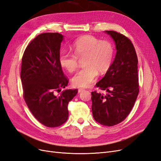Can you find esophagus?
<instances>
[{"instance_id": "esophagus-1", "label": "esophagus", "mask_w": 161, "mask_h": 161, "mask_svg": "<svg viewBox=\"0 0 161 161\" xmlns=\"http://www.w3.org/2000/svg\"><path fill=\"white\" fill-rule=\"evenodd\" d=\"M84 91L83 89H79V90H78V92H79L80 93V92H81L82 91Z\"/></svg>"}]
</instances>
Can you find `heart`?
Segmentation results:
<instances>
[{"label":"heart","instance_id":"heart-1","mask_svg":"<svg viewBox=\"0 0 161 161\" xmlns=\"http://www.w3.org/2000/svg\"><path fill=\"white\" fill-rule=\"evenodd\" d=\"M74 53L62 50L59 55V62L63 69L72 72L78 67V58H82L83 69L73 76L72 82L76 87H89L98 75L108 71L115 56V47L111 42L101 40L95 36H81L73 42Z\"/></svg>","mask_w":161,"mask_h":161}]
</instances>
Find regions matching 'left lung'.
<instances>
[{
  "label": "left lung",
  "mask_w": 161,
  "mask_h": 161,
  "mask_svg": "<svg viewBox=\"0 0 161 161\" xmlns=\"http://www.w3.org/2000/svg\"><path fill=\"white\" fill-rule=\"evenodd\" d=\"M113 39L117 50L114 62L96 86L106 95L93 91L92 113L101 125L113 126L124 121L132 109L139 92L138 58L132 43L114 31H105Z\"/></svg>",
  "instance_id": "8db88e82"
}]
</instances>
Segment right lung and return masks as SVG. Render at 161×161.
I'll return each mask as SVG.
<instances>
[{
	"mask_svg": "<svg viewBox=\"0 0 161 161\" xmlns=\"http://www.w3.org/2000/svg\"><path fill=\"white\" fill-rule=\"evenodd\" d=\"M64 36L58 33H43L27 46L22 58L21 80L23 97L33 116L47 127L55 128L69 118L68 104L77 89H66L69 80L59 62Z\"/></svg>",
	"mask_w": 161,
	"mask_h": 161,
	"instance_id": "obj_1",
	"label": "right lung"
}]
</instances>
